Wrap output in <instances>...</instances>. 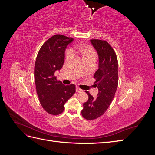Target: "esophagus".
Returning <instances> with one entry per match:
<instances>
[{
    "instance_id": "34e87169",
    "label": "esophagus",
    "mask_w": 155,
    "mask_h": 155,
    "mask_svg": "<svg viewBox=\"0 0 155 155\" xmlns=\"http://www.w3.org/2000/svg\"><path fill=\"white\" fill-rule=\"evenodd\" d=\"M83 92V91L81 90V89L79 88L78 87H76V92L79 93V92Z\"/></svg>"
}]
</instances>
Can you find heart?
Returning <instances> with one entry per match:
<instances>
[{
  "mask_svg": "<svg viewBox=\"0 0 155 155\" xmlns=\"http://www.w3.org/2000/svg\"><path fill=\"white\" fill-rule=\"evenodd\" d=\"M79 55L81 56L83 60L85 61L90 59H96V52L95 50L92 46L87 45H79L74 46L70 49V51H67L66 54V61H68L71 59L72 55Z\"/></svg>",
  "mask_w": 155,
  "mask_h": 155,
  "instance_id": "b5f03b06",
  "label": "heart"
}]
</instances>
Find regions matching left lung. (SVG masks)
Masks as SVG:
<instances>
[{
	"mask_svg": "<svg viewBox=\"0 0 155 155\" xmlns=\"http://www.w3.org/2000/svg\"><path fill=\"white\" fill-rule=\"evenodd\" d=\"M91 44L96 50L99 64L94 78L98 88L96 98L88 91L87 102L83 104L81 114L87 120H94L104 114L113 100L118 85V63L116 54L112 46L105 41L91 39Z\"/></svg>",
	"mask_w": 155,
	"mask_h": 155,
	"instance_id": "obj_1",
	"label": "left lung"
}]
</instances>
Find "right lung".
<instances>
[{
  "mask_svg": "<svg viewBox=\"0 0 155 155\" xmlns=\"http://www.w3.org/2000/svg\"><path fill=\"white\" fill-rule=\"evenodd\" d=\"M73 40L63 35H55L43 45L37 56L34 68L36 91L41 105L50 114L63 112L65 103L76 92L74 84L64 85L54 76L56 70L62 68L65 49Z\"/></svg>",
  "mask_w": 155,
  "mask_h": 155,
  "instance_id": "obj_1",
  "label": "right lung"
}]
</instances>
